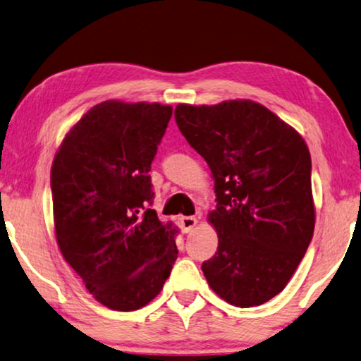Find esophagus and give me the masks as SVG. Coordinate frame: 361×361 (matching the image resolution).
Wrapping results in <instances>:
<instances>
[{
	"label": "esophagus",
	"instance_id": "1",
	"mask_svg": "<svg viewBox=\"0 0 361 361\" xmlns=\"http://www.w3.org/2000/svg\"><path fill=\"white\" fill-rule=\"evenodd\" d=\"M179 224L182 228V231L184 233H190L193 228L197 226V218L195 216H182L179 219Z\"/></svg>",
	"mask_w": 361,
	"mask_h": 361
}]
</instances>
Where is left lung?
I'll use <instances>...</instances> for the list:
<instances>
[{
	"label": "left lung",
	"instance_id": "obj_1",
	"mask_svg": "<svg viewBox=\"0 0 361 361\" xmlns=\"http://www.w3.org/2000/svg\"><path fill=\"white\" fill-rule=\"evenodd\" d=\"M174 117L215 179L208 221L218 250L203 275L229 305H264L288 283L314 233L310 149L293 127L247 99L179 104Z\"/></svg>",
	"mask_w": 361,
	"mask_h": 361
}]
</instances>
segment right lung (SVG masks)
<instances>
[{"label":"right lung","instance_id":"obj_1","mask_svg":"<svg viewBox=\"0 0 361 361\" xmlns=\"http://www.w3.org/2000/svg\"><path fill=\"white\" fill-rule=\"evenodd\" d=\"M172 116L158 102L104 101L66 133L51 164L56 243L90 293L116 311L156 298L177 254L153 208L151 171Z\"/></svg>","mask_w":361,"mask_h":361}]
</instances>
